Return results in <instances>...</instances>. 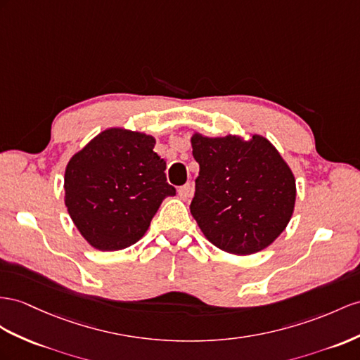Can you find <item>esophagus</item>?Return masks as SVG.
<instances>
[{
	"mask_svg": "<svg viewBox=\"0 0 360 360\" xmlns=\"http://www.w3.org/2000/svg\"><path fill=\"white\" fill-rule=\"evenodd\" d=\"M178 195H179V198H181L182 200H187V199L190 198V195H191V187H190V184H186V186L179 187V190H178Z\"/></svg>",
	"mask_w": 360,
	"mask_h": 360,
	"instance_id": "34e87169",
	"label": "esophagus"
}]
</instances>
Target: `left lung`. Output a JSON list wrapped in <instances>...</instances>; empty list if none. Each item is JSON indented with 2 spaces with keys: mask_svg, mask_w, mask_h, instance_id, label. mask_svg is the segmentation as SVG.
I'll list each match as a JSON object with an SVG mask.
<instances>
[{
  "mask_svg": "<svg viewBox=\"0 0 360 360\" xmlns=\"http://www.w3.org/2000/svg\"><path fill=\"white\" fill-rule=\"evenodd\" d=\"M199 162L190 211L208 240L229 254L268 248L293 214L295 176L269 140L252 135L191 136Z\"/></svg>",
  "mask_w": 360,
  "mask_h": 360,
  "instance_id": "left-lung-1",
  "label": "left lung"
}]
</instances>
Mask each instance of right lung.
<instances>
[{
    "label": "right lung",
    "instance_id": "add662e5",
    "mask_svg": "<svg viewBox=\"0 0 360 360\" xmlns=\"http://www.w3.org/2000/svg\"><path fill=\"white\" fill-rule=\"evenodd\" d=\"M155 138L110 127L71 156L65 169V207L82 237L98 251L136 243L167 196L165 161Z\"/></svg>",
    "mask_w": 360,
    "mask_h": 360
}]
</instances>
